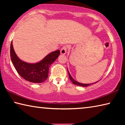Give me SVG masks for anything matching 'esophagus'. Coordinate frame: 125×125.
<instances>
[{"label":"esophagus","instance_id":"1","mask_svg":"<svg viewBox=\"0 0 125 125\" xmlns=\"http://www.w3.org/2000/svg\"><path fill=\"white\" fill-rule=\"evenodd\" d=\"M67 46H63L61 50V53L62 54H65L67 53Z\"/></svg>","mask_w":125,"mask_h":125}]
</instances>
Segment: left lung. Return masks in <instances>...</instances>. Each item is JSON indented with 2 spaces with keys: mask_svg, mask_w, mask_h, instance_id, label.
<instances>
[{
  "mask_svg": "<svg viewBox=\"0 0 125 125\" xmlns=\"http://www.w3.org/2000/svg\"><path fill=\"white\" fill-rule=\"evenodd\" d=\"M67 71H68V75H69V79H70V80H71V82H72V83L75 84V85H78V86H83V87H86V86H88L89 85H91V84H95V83H96L97 82H95V83H92V84H83V83H79V82H78L77 81H76V80H75L74 79H73V78H72V77L71 75L70 74V73H69L68 70L67 69Z\"/></svg>",
  "mask_w": 125,
  "mask_h": 125,
  "instance_id": "left-lung-1",
  "label": "left lung"
}]
</instances>
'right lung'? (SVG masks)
Returning a JSON list of instances; mask_svg holds the SVG:
<instances>
[{
    "mask_svg": "<svg viewBox=\"0 0 125 125\" xmlns=\"http://www.w3.org/2000/svg\"><path fill=\"white\" fill-rule=\"evenodd\" d=\"M60 54V50H56L47 54L39 62L29 63L21 60L17 56L12 42L10 45V57L15 68L21 77L31 83H41L47 79L50 66Z\"/></svg>",
    "mask_w": 125,
    "mask_h": 125,
    "instance_id": "obj_1",
    "label": "right lung"
}]
</instances>
